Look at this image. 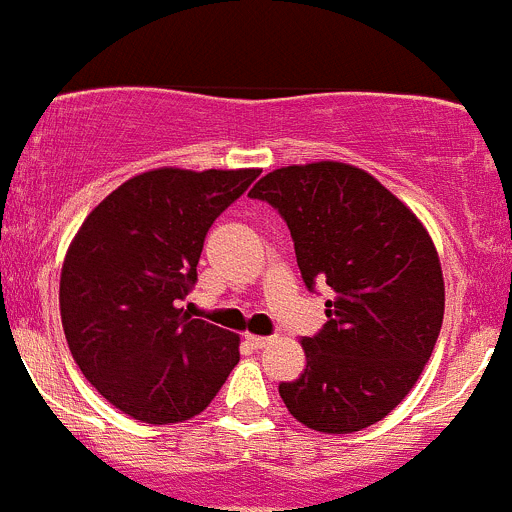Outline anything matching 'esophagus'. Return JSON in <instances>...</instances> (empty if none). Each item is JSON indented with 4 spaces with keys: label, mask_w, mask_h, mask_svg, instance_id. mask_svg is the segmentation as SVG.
Returning <instances> with one entry per match:
<instances>
[{
    "label": "esophagus",
    "mask_w": 512,
    "mask_h": 512,
    "mask_svg": "<svg viewBox=\"0 0 512 512\" xmlns=\"http://www.w3.org/2000/svg\"><path fill=\"white\" fill-rule=\"evenodd\" d=\"M246 343H251V348L261 351V348H266L268 343H271V338H266V336H246Z\"/></svg>",
    "instance_id": "34e87169"
}]
</instances>
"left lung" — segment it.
I'll use <instances>...</instances> for the list:
<instances>
[{"instance_id": "8db88e82", "label": "left lung", "mask_w": 512, "mask_h": 512, "mask_svg": "<svg viewBox=\"0 0 512 512\" xmlns=\"http://www.w3.org/2000/svg\"><path fill=\"white\" fill-rule=\"evenodd\" d=\"M249 196L286 221L308 291H333L328 321L301 341L306 368L278 386L283 403L321 433L373 426L416 386L438 341L445 288L428 231L371 174L338 161L276 169Z\"/></svg>"}]
</instances>
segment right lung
I'll return each instance as SVG.
<instances>
[{"label":"right lung","instance_id":"add662e5","mask_svg":"<svg viewBox=\"0 0 512 512\" xmlns=\"http://www.w3.org/2000/svg\"><path fill=\"white\" fill-rule=\"evenodd\" d=\"M261 174L154 169L111 191L69 246L59 308L84 378L154 426L199 416L239 363V336L179 308L211 224Z\"/></svg>","mask_w":512,"mask_h":512}]
</instances>
